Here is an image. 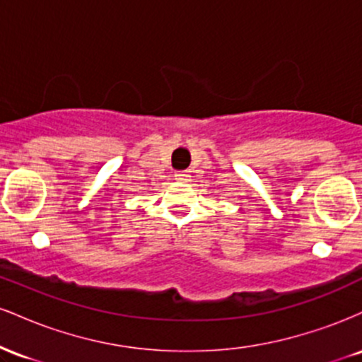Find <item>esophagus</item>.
Returning <instances> with one entry per match:
<instances>
[{"label":"esophagus","mask_w":362,"mask_h":362,"mask_svg":"<svg viewBox=\"0 0 362 362\" xmlns=\"http://www.w3.org/2000/svg\"><path fill=\"white\" fill-rule=\"evenodd\" d=\"M175 177H177V180H184V182H187V180H190V170H187V172H180V173H175Z\"/></svg>","instance_id":"1"}]
</instances>
